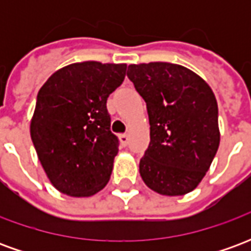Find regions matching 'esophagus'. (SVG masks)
<instances>
[{"label": "esophagus", "instance_id": "34e87169", "mask_svg": "<svg viewBox=\"0 0 251 251\" xmlns=\"http://www.w3.org/2000/svg\"><path fill=\"white\" fill-rule=\"evenodd\" d=\"M120 141L122 145H127V142H129V136L127 134H120Z\"/></svg>", "mask_w": 251, "mask_h": 251}]
</instances>
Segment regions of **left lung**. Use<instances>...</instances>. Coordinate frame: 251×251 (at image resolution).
<instances>
[{"label": "left lung", "instance_id": "1", "mask_svg": "<svg viewBox=\"0 0 251 251\" xmlns=\"http://www.w3.org/2000/svg\"><path fill=\"white\" fill-rule=\"evenodd\" d=\"M147 103L151 142L140 175L154 192L179 196L194 191L219 148L218 103L207 83L174 63H142L127 68Z\"/></svg>", "mask_w": 251, "mask_h": 251}]
</instances>
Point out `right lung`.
Returning <instances> with one entry per match:
<instances>
[{"label":"right lung","mask_w":251,"mask_h":251,"mask_svg":"<svg viewBox=\"0 0 251 251\" xmlns=\"http://www.w3.org/2000/svg\"><path fill=\"white\" fill-rule=\"evenodd\" d=\"M126 64L74 63L48 77L37 94L30 137L52 185L75 198L107 184L118 153L106 107Z\"/></svg>","instance_id":"obj_1"}]
</instances>
